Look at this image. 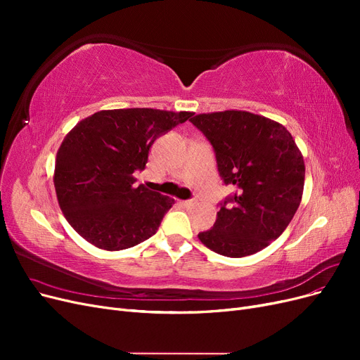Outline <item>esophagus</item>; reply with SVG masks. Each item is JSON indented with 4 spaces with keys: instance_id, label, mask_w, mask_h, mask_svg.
Wrapping results in <instances>:
<instances>
[{
    "instance_id": "34e87169",
    "label": "esophagus",
    "mask_w": 360,
    "mask_h": 360,
    "mask_svg": "<svg viewBox=\"0 0 360 360\" xmlns=\"http://www.w3.org/2000/svg\"><path fill=\"white\" fill-rule=\"evenodd\" d=\"M181 204L184 207H193L195 204H197V200H186V201H181Z\"/></svg>"
}]
</instances>
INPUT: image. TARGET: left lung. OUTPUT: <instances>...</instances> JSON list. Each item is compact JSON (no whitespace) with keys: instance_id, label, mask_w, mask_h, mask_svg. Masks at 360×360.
<instances>
[{"instance_id":"left-lung-1","label":"left lung","mask_w":360,"mask_h":360,"mask_svg":"<svg viewBox=\"0 0 360 360\" xmlns=\"http://www.w3.org/2000/svg\"><path fill=\"white\" fill-rule=\"evenodd\" d=\"M189 122L214 150L217 171L236 192L221 202L212 230L198 234L213 252L252 255L284 233L297 212L304 162L288 130L248 111L198 114Z\"/></svg>"}]
</instances>
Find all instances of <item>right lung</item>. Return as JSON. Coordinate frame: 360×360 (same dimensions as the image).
I'll list each match as a JSON object with an SVG mask.
<instances>
[{
	"label": "right lung",
	"mask_w": 360,
	"mask_h": 360,
	"mask_svg": "<svg viewBox=\"0 0 360 360\" xmlns=\"http://www.w3.org/2000/svg\"><path fill=\"white\" fill-rule=\"evenodd\" d=\"M192 112L151 108L99 111L63 139L53 186L73 230L105 250L132 248L153 236L174 200L136 186L155 141Z\"/></svg>",
	"instance_id": "1"
}]
</instances>
